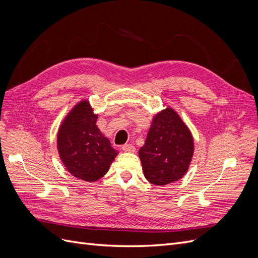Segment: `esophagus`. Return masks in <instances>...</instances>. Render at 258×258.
<instances>
[{"label":"esophagus","mask_w":258,"mask_h":258,"mask_svg":"<svg viewBox=\"0 0 258 258\" xmlns=\"http://www.w3.org/2000/svg\"><path fill=\"white\" fill-rule=\"evenodd\" d=\"M121 150L123 152H127V153H135L136 152V147L132 145V144H124V145H122Z\"/></svg>","instance_id":"1"}]
</instances>
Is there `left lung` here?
Instances as JSON below:
<instances>
[{
    "mask_svg": "<svg viewBox=\"0 0 258 258\" xmlns=\"http://www.w3.org/2000/svg\"><path fill=\"white\" fill-rule=\"evenodd\" d=\"M192 155L191 132L178 114L170 107L156 114L139 150L147 181L154 185L178 181L188 170Z\"/></svg>",
    "mask_w": 258,
    "mask_h": 258,
    "instance_id": "left-lung-1",
    "label": "left lung"
}]
</instances>
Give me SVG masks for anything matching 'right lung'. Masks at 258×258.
<instances>
[{"instance_id": "1", "label": "right lung", "mask_w": 258, "mask_h": 258, "mask_svg": "<svg viewBox=\"0 0 258 258\" xmlns=\"http://www.w3.org/2000/svg\"><path fill=\"white\" fill-rule=\"evenodd\" d=\"M98 115L87 100L77 103L62 121L57 147L67 170L86 182H96L118 154L97 127Z\"/></svg>"}]
</instances>
